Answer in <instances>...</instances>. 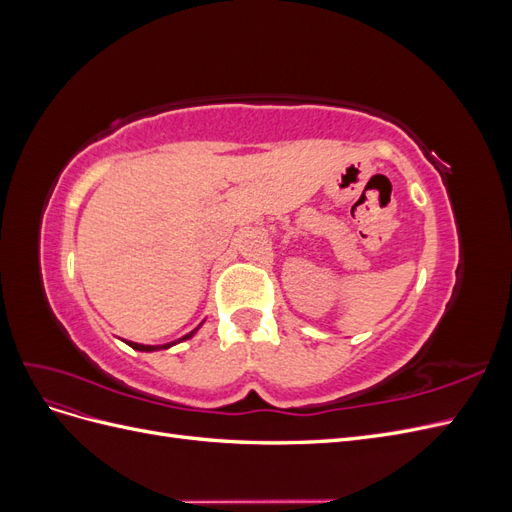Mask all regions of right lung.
<instances>
[{"mask_svg": "<svg viewBox=\"0 0 512 512\" xmlns=\"http://www.w3.org/2000/svg\"><path fill=\"white\" fill-rule=\"evenodd\" d=\"M203 327V322L198 324V327L194 329V331H190L188 335H183L181 339H175V342H168V344H162V346H145V344H136V342H126V339H123V342H126L130 348H134V350H141V352H153V350H166V348H170V346H175V344H179V342H185V339H190V337H194L196 335V331Z\"/></svg>", "mask_w": 512, "mask_h": 512, "instance_id": "add662e5", "label": "right lung"}]
</instances>
